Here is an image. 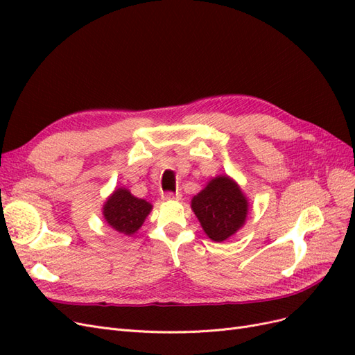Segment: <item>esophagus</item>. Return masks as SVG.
<instances>
[{
	"instance_id": "obj_1",
	"label": "esophagus",
	"mask_w": 355,
	"mask_h": 355,
	"mask_svg": "<svg viewBox=\"0 0 355 355\" xmlns=\"http://www.w3.org/2000/svg\"><path fill=\"white\" fill-rule=\"evenodd\" d=\"M180 198V194L179 192H163V194H161V200L163 201H173V200H179Z\"/></svg>"
}]
</instances>
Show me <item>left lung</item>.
Segmentation results:
<instances>
[{"mask_svg": "<svg viewBox=\"0 0 355 355\" xmlns=\"http://www.w3.org/2000/svg\"><path fill=\"white\" fill-rule=\"evenodd\" d=\"M191 209L207 237L222 243L244 227L249 200L231 176L218 175L192 197Z\"/></svg>", "mask_w": 355, "mask_h": 355, "instance_id": "left-lung-1", "label": "left lung"}]
</instances>
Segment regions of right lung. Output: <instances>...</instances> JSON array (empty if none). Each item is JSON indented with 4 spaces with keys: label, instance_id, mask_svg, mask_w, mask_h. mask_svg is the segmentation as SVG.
<instances>
[{
    "label": "right lung",
    "instance_id": "right-lung-1",
    "mask_svg": "<svg viewBox=\"0 0 355 355\" xmlns=\"http://www.w3.org/2000/svg\"><path fill=\"white\" fill-rule=\"evenodd\" d=\"M151 210V202L135 197L127 188L120 187L115 188L103 202L102 214L114 231L132 237L141 230Z\"/></svg>",
    "mask_w": 355,
    "mask_h": 355
}]
</instances>
